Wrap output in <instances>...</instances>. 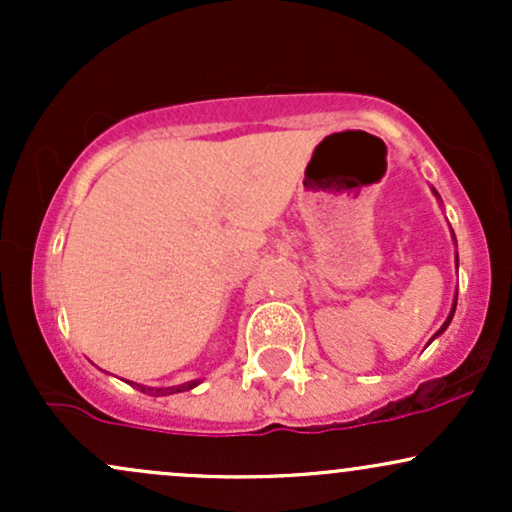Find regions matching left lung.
Returning a JSON list of instances; mask_svg holds the SVG:
<instances>
[{"label": "left lung", "instance_id": "8db88e82", "mask_svg": "<svg viewBox=\"0 0 512 512\" xmlns=\"http://www.w3.org/2000/svg\"><path fill=\"white\" fill-rule=\"evenodd\" d=\"M433 195H436L438 197V192L436 190H433ZM455 262H457V257H455ZM455 308H457V298H455V303H452V310H450V315H448V320H445L443 322V327H440V330L436 332V334H433V339H436L438 337V334H443L445 330H448V325H450V320H452V315H455ZM433 339H431V342H433Z\"/></svg>", "mask_w": 512, "mask_h": 512}]
</instances>
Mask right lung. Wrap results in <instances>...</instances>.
I'll use <instances>...</instances> for the list:
<instances>
[{"label": "right lung", "instance_id": "obj_1", "mask_svg": "<svg viewBox=\"0 0 512 512\" xmlns=\"http://www.w3.org/2000/svg\"><path fill=\"white\" fill-rule=\"evenodd\" d=\"M129 385L137 387V390H142L144 395H154V397H163V395H175V392H187L192 390V387L199 385V380H190V383H182V385H173V387H146V385H139V383H132V380H127Z\"/></svg>", "mask_w": 512, "mask_h": 512}]
</instances>
